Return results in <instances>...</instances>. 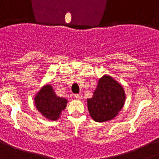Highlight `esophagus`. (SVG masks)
Wrapping results in <instances>:
<instances>
[{"label":"esophagus","mask_w":159,"mask_h":159,"mask_svg":"<svg viewBox=\"0 0 159 159\" xmlns=\"http://www.w3.org/2000/svg\"><path fill=\"white\" fill-rule=\"evenodd\" d=\"M74 97L78 100H81V98H82V96H81V94H74Z\"/></svg>","instance_id":"obj_1"}]
</instances>
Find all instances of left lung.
Segmentation results:
<instances>
[{"label":"left lung","instance_id":"8db88e82","mask_svg":"<svg viewBox=\"0 0 159 159\" xmlns=\"http://www.w3.org/2000/svg\"><path fill=\"white\" fill-rule=\"evenodd\" d=\"M125 92L120 83L108 75H104L92 98L87 100L90 116L97 122H106L118 115L125 102Z\"/></svg>","mask_w":159,"mask_h":159}]
</instances>
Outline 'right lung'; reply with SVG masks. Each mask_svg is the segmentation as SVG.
<instances>
[{"label":"right lung","instance_id":"right-lung-1","mask_svg":"<svg viewBox=\"0 0 159 159\" xmlns=\"http://www.w3.org/2000/svg\"><path fill=\"white\" fill-rule=\"evenodd\" d=\"M34 99L38 111L51 120H56L59 118L67 104V100L58 97L49 84L43 86Z\"/></svg>","mask_w":159,"mask_h":159}]
</instances>
